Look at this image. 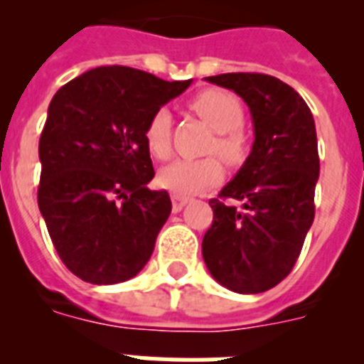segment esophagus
Returning a JSON list of instances; mask_svg holds the SVG:
<instances>
[{
	"mask_svg": "<svg viewBox=\"0 0 364 364\" xmlns=\"http://www.w3.org/2000/svg\"><path fill=\"white\" fill-rule=\"evenodd\" d=\"M171 202H173V213H178L182 208L189 202L188 197H180V195H171Z\"/></svg>",
	"mask_w": 364,
	"mask_h": 364,
	"instance_id": "obj_1",
	"label": "esophagus"
}]
</instances>
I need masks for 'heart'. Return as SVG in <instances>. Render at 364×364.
Returning <instances> with one entry per match:
<instances>
[{
    "label": "heart",
    "mask_w": 364,
    "mask_h": 364,
    "mask_svg": "<svg viewBox=\"0 0 364 364\" xmlns=\"http://www.w3.org/2000/svg\"><path fill=\"white\" fill-rule=\"evenodd\" d=\"M191 109L217 131L211 151L220 156L228 166H239L247 153V140L240 125L244 122L242 105L231 92L208 89L191 100ZM146 146L156 159H167L171 153V112L159 109L144 129ZM222 166L215 156L198 160L178 159L160 171L162 188L175 195L186 197L211 188L220 180Z\"/></svg>",
    "instance_id": "1"
}]
</instances>
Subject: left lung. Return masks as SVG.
<instances>
[{
    "label": "left lung",
    "mask_w": 364,
    "mask_h": 364,
    "mask_svg": "<svg viewBox=\"0 0 364 364\" xmlns=\"http://www.w3.org/2000/svg\"><path fill=\"white\" fill-rule=\"evenodd\" d=\"M205 82L246 102L255 140L239 173L210 200L213 224L202 240V257L218 284L260 294L291 272L314 222L315 122L299 92L268 74L228 73Z\"/></svg>",
    "instance_id": "8db88e82"
}]
</instances>
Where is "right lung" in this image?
Listing matches in <instances>:
<instances>
[{
	"label": "right lung",
	"mask_w": 364,
	"mask_h": 364,
	"mask_svg": "<svg viewBox=\"0 0 364 364\" xmlns=\"http://www.w3.org/2000/svg\"><path fill=\"white\" fill-rule=\"evenodd\" d=\"M109 65L58 89L40 136L38 205L63 264L91 284L136 275L171 213L154 176L144 129L191 85Z\"/></svg>",
	"instance_id": "1"
}]
</instances>
